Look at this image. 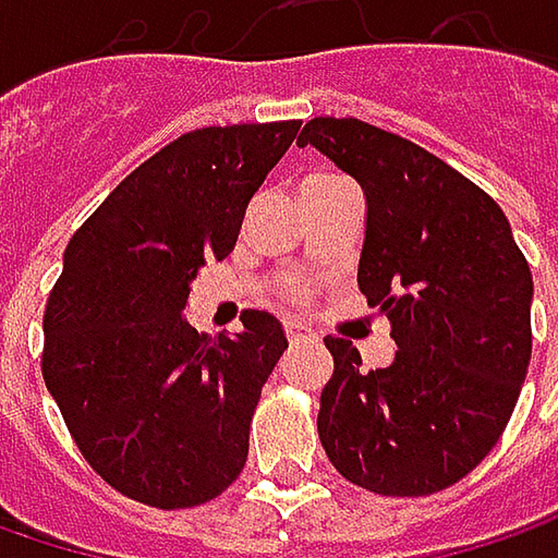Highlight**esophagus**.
Masks as SVG:
<instances>
[{"label": "esophagus", "mask_w": 558, "mask_h": 558, "mask_svg": "<svg viewBox=\"0 0 558 558\" xmlns=\"http://www.w3.org/2000/svg\"><path fill=\"white\" fill-rule=\"evenodd\" d=\"M286 338H289V344H313V341H316V332L289 323V326H286Z\"/></svg>", "instance_id": "34e87169"}]
</instances>
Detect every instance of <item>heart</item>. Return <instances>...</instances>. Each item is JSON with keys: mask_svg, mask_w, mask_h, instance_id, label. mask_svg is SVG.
<instances>
[{"mask_svg": "<svg viewBox=\"0 0 558 558\" xmlns=\"http://www.w3.org/2000/svg\"><path fill=\"white\" fill-rule=\"evenodd\" d=\"M338 183V177H329V173H311L304 183H301V192H316V189H326V185ZM313 294V282L307 276H298V272H286V276H279L276 279V286H272V298H276V304H282V307H289V311H298V307H304L307 301H311Z\"/></svg>", "mask_w": 558, "mask_h": 558, "instance_id": "b5f03b06", "label": "heart"}]
</instances>
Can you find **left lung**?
Masks as SVG:
<instances>
[{"instance_id": "left-lung-1", "label": "left lung", "mask_w": 558, "mask_h": 558, "mask_svg": "<svg viewBox=\"0 0 558 558\" xmlns=\"http://www.w3.org/2000/svg\"><path fill=\"white\" fill-rule=\"evenodd\" d=\"M319 148L366 192L356 282L391 319L395 363L363 369L348 338L319 397L335 469L381 497H425L497 447L531 360V269L484 189L416 142L356 118H313Z\"/></svg>"}]
</instances>
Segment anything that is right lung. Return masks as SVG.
<instances>
[{
  "instance_id": "right-lung-1",
  "label": "right lung",
  "mask_w": 558,
  "mask_h": 558,
  "mask_svg": "<svg viewBox=\"0 0 558 558\" xmlns=\"http://www.w3.org/2000/svg\"><path fill=\"white\" fill-rule=\"evenodd\" d=\"M298 126L183 133L64 247L43 316V378L83 460L136 504L202 506L245 469L254 407L289 341L269 313L204 338L183 311L198 269L235 247L251 195Z\"/></svg>"
}]
</instances>
